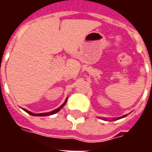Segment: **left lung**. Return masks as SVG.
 Masks as SVG:
<instances>
[{
  "label": "left lung",
  "mask_w": 152,
  "mask_h": 152,
  "mask_svg": "<svg viewBox=\"0 0 152 152\" xmlns=\"http://www.w3.org/2000/svg\"><path fill=\"white\" fill-rule=\"evenodd\" d=\"M125 116H126V115H124V116H122V118H123V117H125Z\"/></svg>",
  "instance_id": "left-lung-1"
}]
</instances>
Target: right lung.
I'll use <instances>...</instances> for the list:
<instances>
[{"label":"right lung","mask_w":152,"mask_h":152,"mask_svg":"<svg viewBox=\"0 0 152 152\" xmlns=\"http://www.w3.org/2000/svg\"><path fill=\"white\" fill-rule=\"evenodd\" d=\"M66 101L64 102V103H63V105L61 106V107H59L58 108L55 109V110H54V111H53V112H47V113H40V114H34V113H31V112H29V111H28V110H26V109H23V110H24L25 112H27V113L31 115H35V116H36V115H37V116H45V115H50L55 114V113H57V112H59L60 110H61V108H62L63 106L66 104Z\"/></svg>","instance_id":"right-lung-1"}]
</instances>
